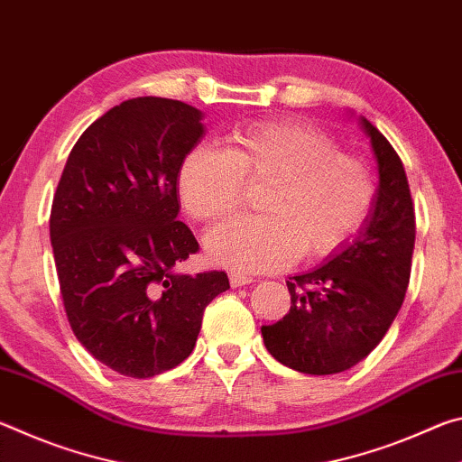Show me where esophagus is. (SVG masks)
I'll return each instance as SVG.
<instances>
[{
  "label": "esophagus",
  "mask_w": 462,
  "mask_h": 462,
  "mask_svg": "<svg viewBox=\"0 0 462 462\" xmlns=\"http://www.w3.org/2000/svg\"><path fill=\"white\" fill-rule=\"evenodd\" d=\"M253 277L248 275H240V273H230V285L232 287H242V285H250L253 283Z\"/></svg>",
  "instance_id": "obj_1"
}]
</instances>
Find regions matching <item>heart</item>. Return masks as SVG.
<instances>
[{
    "label": "heart",
    "instance_id": "heart-1",
    "mask_svg": "<svg viewBox=\"0 0 462 462\" xmlns=\"http://www.w3.org/2000/svg\"><path fill=\"white\" fill-rule=\"evenodd\" d=\"M245 181L267 183L259 199L264 216L232 217L206 238L209 259L238 273L336 253L361 230L374 198L358 156L338 152L332 136L308 124L275 120L236 130L226 151H187L177 171L179 201L193 220H220L238 206Z\"/></svg>",
    "mask_w": 462,
    "mask_h": 462
}]
</instances>
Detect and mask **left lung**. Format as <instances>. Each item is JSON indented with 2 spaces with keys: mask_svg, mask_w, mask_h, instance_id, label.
<instances>
[{
  "mask_svg": "<svg viewBox=\"0 0 462 462\" xmlns=\"http://www.w3.org/2000/svg\"><path fill=\"white\" fill-rule=\"evenodd\" d=\"M379 185L355 238L324 264L287 281L289 314L263 326V340L281 365L308 374H334L361 363L387 334L410 283L416 216L402 159L363 116Z\"/></svg>",
  "mask_w": 462,
  "mask_h": 462,
  "instance_id": "obj_1",
  "label": "left lung"
}]
</instances>
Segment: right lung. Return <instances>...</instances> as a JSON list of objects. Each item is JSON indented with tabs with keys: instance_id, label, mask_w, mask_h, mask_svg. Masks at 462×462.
Returning <instances> with one entry per match:
<instances>
[{
	"instance_id": "obj_1",
	"label": "right lung",
	"mask_w": 462,
	"mask_h": 462,
	"mask_svg": "<svg viewBox=\"0 0 462 462\" xmlns=\"http://www.w3.org/2000/svg\"><path fill=\"white\" fill-rule=\"evenodd\" d=\"M203 112L165 97L122 101L77 140L51 209V245L73 332L109 369L148 379L191 355L224 271L187 275L198 240L177 220V171Z\"/></svg>"
}]
</instances>
